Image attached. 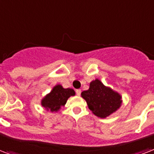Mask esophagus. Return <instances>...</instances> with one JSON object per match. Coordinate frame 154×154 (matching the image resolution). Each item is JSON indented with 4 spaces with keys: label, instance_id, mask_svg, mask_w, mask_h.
<instances>
[{
    "label": "esophagus",
    "instance_id": "obj_1",
    "mask_svg": "<svg viewBox=\"0 0 154 154\" xmlns=\"http://www.w3.org/2000/svg\"><path fill=\"white\" fill-rule=\"evenodd\" d=\"M81 90L80 89H78V90H77V91H76V94H77V95H80L81 94Z\"/></svg>",
    "mask_w": 154,
    "mask_h": 154
}]
</instances>
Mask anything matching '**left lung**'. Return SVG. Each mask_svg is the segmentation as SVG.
<instances>
[{
	"label": "left lung",
	"instance_id": "obj_1",
	"mask_svg": "<svg viewBox=\"0 0 154 154\" xmlns=\"http://www.w3.org/2000/svg\"><path fill=\"white\" fill-rule=\"evenodd\" d=\"M89 109L99 118H105L116 112L122 104V96L99 79L90 83V88L82 92Z\"/></svg>",
	"mask_w": 154,
	"mask_h": 154
}]
</instances>
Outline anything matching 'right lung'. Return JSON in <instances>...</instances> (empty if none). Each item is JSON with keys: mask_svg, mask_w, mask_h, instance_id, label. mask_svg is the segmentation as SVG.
I'll return each mask as SVG.
<instances>
[{"mask_svg": "<svg viewBox=\"0 0 154 154\" xmlns=\"http://www.w3.org/2000/svg\"><path fill=\"white\" fill-rule=\"evenodd\" d=\"M73 95H75L74 90L71 88L64 89L61 85H56L42 99L41 103L46 110H50L52 112H57L62 106L65 105L68 98Z\"/></svg>", "mask_w": 154, "mask_h": 154, "instance_id": "obj_1", "label": "right lung"}]
</instances>
